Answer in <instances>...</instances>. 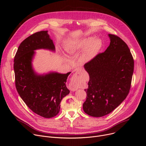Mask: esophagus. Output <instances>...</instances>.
<instances>
[{
	"label": "esophagus",
	"mask_w": 146,
	"mask_h": 146,
	"mask_svg": "<svg viewBox=\"0 0 146 146\" xmlns=\"http://www.w3.org/2000/svg\"><path fill=\"white\" fill-rule=\"evenodd\" d=\"M75 72H77L78 71V69H76L74 70ZM77 80H76V78H72L70 84L69 85V89L71 90V91H76L77 90L78 88V84H77Z\"/></svg>",
	"instance_id": "34e87169"
}]
</instances>
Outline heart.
I'll use <instances>...</instances> for the list:
<instances>
[{"instance_id":"b5f03b06","label":"heart","mask_w":146,"mask_h":146,"mask_svg":"<svg viewBox=\"0 0 146 146\" xmlns=\"http://www.w3.org/2000/svg\"><path fill=\"white\" fill-rule=\"evenodd\" d=\"M87 47L81 56V60L84 63L90 62L94 58L102 48V42L100 39H95L92 37L82 39L78 41H68L65 48L66 51L73 54L81 49Z\"/></svg>"}]
</instances>
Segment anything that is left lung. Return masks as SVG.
Returning a JSON list of instances; mask_svg holds the SVG:
<instances>
[{
	"label": "left lung",
	"mask_w": 146,
	"mask_h": 146,
	"mask_svg": "<svg viewBox=\"0 0 146 146\" xmlns=\"http://www.w3.org/2000/svg\"><path fill=\"white\" fill-rule=\"evenodd\" d=\"M110 43L84 67L90 76L82 108L88 115H106L125 100L129 94L134 60L127 44L118 36L109 34Z\"/></svg>",
	"instance_id": "8db88e82"
}]
</instances>
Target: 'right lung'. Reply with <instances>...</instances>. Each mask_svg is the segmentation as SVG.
<instances>
[{"label": "right lung", "instance_id": "obj_1", "mask_svg": "<svg viewBox=\"0 0 146 146\" xmlns=\"http://www.w3.org/2000/svg\"><path fill=\"white\" fill-rule=\"evenodd\" d=\"M47 32H36L20 44L14 57V70L15 87L20 97L32 111L48 118L58 114L62 98L70 92L66 82L70 72L39 75L34 72L32 61L35 50L55 51L52 40Z\"/></svg>", "mask_w": 146, "mask_h": 146}]
</instances>
